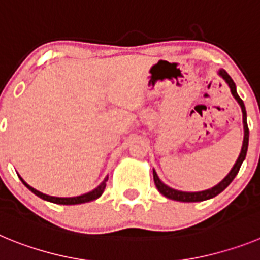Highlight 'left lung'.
Wrapping results in <instances>:
<instances>
[{
    "label": "left lung",
    "instance_id": "8db88e82",
    "mask_svg": "<svg viewBox=\"0 0 260 260\" xmlns=\"http://www.w3.org/2000/svg\"><path fill=\"white\" fill-rule=\"evenodd\" d=\"M217 74L222 78V79L226 82V84L229 86L231 88V92L233 95V98L237 100V103L240 104L241 110H242V122H243V142H242V148H241V152L238 158L234 162L233 168L231 169L226 176L220 181L217 185H215L213 187L207 190H203V191H181V190H176V189H172L169 187L168 185H165L160 178H158L157 173L155 172L153 169V181H155V185L157 187V190L164 195L165 198L168 199H173V201L177 202H187V203H191V202H203V201H207V199L213 198L216 195H219L220 192L224 191L229 185H231L232 181L234 180V177L237 176L238 171H240L241 165H242L243 160L246 157V153H247V147H249V127H247V114H246V108H245V104H243L242 99L238 96L237 93V88H236V83L233 82L229 74L224 69H220L217 71Z\"/></svg>",
    "mask_w": 260,
    "mask_h": 260
}]
</instances>
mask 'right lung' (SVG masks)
Returning <instances> with one entry per match:
<instances>
[{
    "mask_svg": "<svg viewBox=\"0 0 260 260\" xmlns=\"http://www.w3.org/2000/svg\"><path fill=\"white\" fill-rule=\"evenodd\" d=\"M19 178H20V181H22V182H23V185L26 186V187L28 190H31V191L34 192V194L38 195L39 198L44 199V201H48V202H52V203H56V204H66V206H71V204L87 203V202L95 201V199L100 198L103 192H104L105 186H107V181H108V176H107L104 178V180L102 181V183H100V185H99L98 187H95V189H93L92 191L86 192V194H83V195H78V197H71V198H59V197H52V195L43 194V192H40V191H39V190L34 189L32 186H29L28 183H27L26 181L23 180V178L20 176H19Z\"/></svg>",
    "mask_w": 260,
    "mask_h": 260,
    "instance_id": "1",
    "label": "right lung"
}]
</instances>
